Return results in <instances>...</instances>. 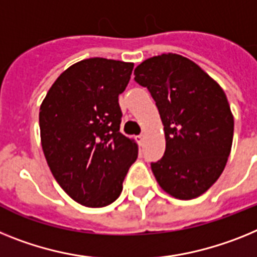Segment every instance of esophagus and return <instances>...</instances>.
Listing matches in <instances>:
<instances>
[{
	"mask_svg": "<svg viewBox=\"0 0 257 257\" xmlns=\"http://www.w3.org/2000/svg\"><path fill=\"white\" fill-rule=\"evenodd\" d=\"M137 142L140 145H144V142H145V136L144 135H140V136H137Z\"/></svg>",
	"mask_w": 257,
	"mask_h": 257,
	"instance_id": "34e87169",
	"label": "esophagus"
}]
</instances>
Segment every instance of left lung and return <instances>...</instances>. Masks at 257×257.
<instances>
[{
	"label": "left lung",
	"mask_w": 257,
	"mask_h": 257,
	"mask_svg": "<svg viewBox=\"0 0 257 257\" xmlns=\"http://www.w3.org/2000/svg\"><path fill=\"white\" fill-rule=\"evenodd\" d=\"M135 80L149 89L164 125L166 151L151 163L156 181L177 199L202 195L222 173L233 144L224 90L198 64L172 53L142 62Z\"/></svg>",
	"instance_id": "1"
}]
</instances>
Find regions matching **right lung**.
<instances>
[{"instance_id":"obj_1","label":"right lung","mask_w":257,"mask_h":257,"mask_svg":"<svg viewBox=\"0 0 257 257\" xmlns=\"http://www.w3.org/2000/svg\"><path fill=\"white\" fill-rule=\"evenodd\" d=\"M133 63L89 58L67 68L40 107L42 150L51 173L75 202L99 208L119 198L138 147L120 133L119 94Z\"/></svg>"}]
</instances>
